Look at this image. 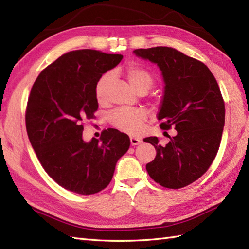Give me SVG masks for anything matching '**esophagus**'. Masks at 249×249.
Returning <instances> with one entry per match:
<instances>
[{
    "instance_id": "esophagus-1",
    "label": "esophagus",
    "mask_w": 249,
    "mask_h": 249,
    "mask_svg": "<svg viewBox=\"0 0 249 249\" xmlns=\"http://www.w3.org/2000/svg\"><path fill=\"white\" fill-rule=\"evenodd\" d=\"M141 140L138 138H135V137H130V144L131 145H138L141 143Z\"/></svg>"
}]
</instances>
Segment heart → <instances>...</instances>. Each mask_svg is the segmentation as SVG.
I'll use <instances>...</instances> for the list:
<instances>
[{"label": "heart", "instance_id": "b5f03b06", "mask_svg": "<svg viewBox=\"0 0 249 249\" xmlns=\"http://www.w3.org/2000/svg\"><path fill=\"white\" fill-rule=\"evenodd\" d=\"M124 76L136 92L146 93L154 86V77L145 67L139 64H130L125 68ZM111 83V75L104 73L95 84V98L103 105L108 99V91ZM146 120L145 111L142 109L120 108L114 110L109 116L110 124L121 131L137 134L142 128Z\"/></svg>", "mask_w": 249, "mask_h": 249}]
</instances>
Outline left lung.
Returning a JSON list of instances; mask_svg holds the SVG:
<instances>
[{
	"label": "left lung",
	"mask_w": 249,
	"mask_h": 249,
	"mask_svg": "<svg viewBox=\"0 0 249 249\" xmlns=\"http://www.w3.org/2000/svg\"><path fill=\"white\" fill-rule=\"evenodd\" d=\"M134 52L162 71L166 86L157 118L161 129L178 133L165 146L158 144L157 137L143 139L156 150L146 171L162 187H185L209 170L219 150L225 102L218 83L204 63L171 47Z\"/></svg>",
	"instance_id": "left-lung-1"
}]
</instances>
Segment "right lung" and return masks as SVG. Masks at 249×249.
Instances as JSON below:
<instances>
[{
  "label": "right lung",
  "mask_w": 249,
  "mask_h": 249,
  "mask_svg": "<svg viewBox=\"0 0 249 249\" xmlns=\"http://www.w3.org/2000/svg\"><path fill=\"white\" fill-rule=\"evenodd\" d=\"M123 59L92 49L71 51L41 71L31 89L25 127L40 165L67 190L93 195L108 186L115 163L128 151L129 137L114 128L100 140L82 139L84 122L98 109L95 84Z\"/></svg>",
  "instance_id": "obj_1"
}]
</instances>
